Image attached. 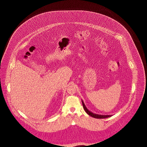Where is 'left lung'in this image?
Returning a JSON list of instances; mask_svg holds the SVG:
<instances>
[{
	"mask_svg": "<svg viewBox=\"0 0 147 147\" xmlns=\"http://www.w3.org/2000/svg\"><path fill=\"white\" fill-rule=\"evenodd\" d=\"M82 104H83L84 110L85 111V112H86L89 116H90L91 117H92L94 118H96V119H106V118H108V117H110L112 116V115H98V114L92 113L91 111H90L87 109V107H86V106L84 104V101L83 100H82Z\"/></svg>",
	"mask_w": 147,
	"mask_h": 147,
	"instance_id": "8db88e82",
	"label": "left lung"
}]
</instances>
